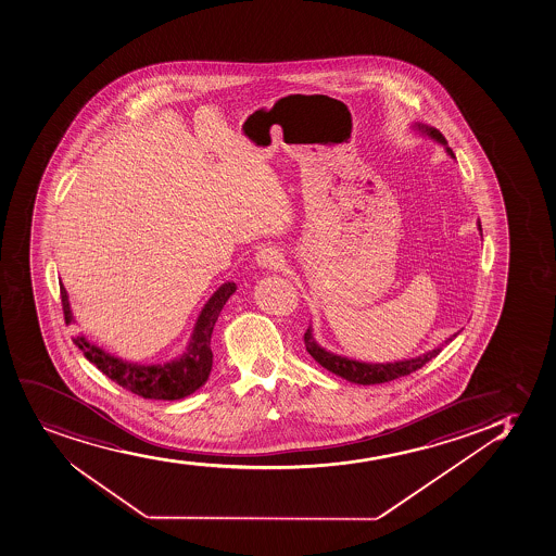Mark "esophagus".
Returning a JSON list of instances; mask_svg holds the SVG:
<instances>
[{
	"instance_id": "obj_1",
	"label": "esophagus",
	"mask_w": 556,
	"mask_h": 556,
	"mask_svg": "<svg viewBox=\"0 0 556 556\" xmlns=\"http://www.w3.org/2000/svg\"><path fill=\"white\" fill-rule=\"evenodd\" d=\"M255 261H257L261 268H279L282 263V253L277 250V248H274V245H264V248H261L257 255H255Z\"/></svg>"
}]
</instances>
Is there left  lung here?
Returning <instances> with one entry per match:
<instances>
[{
	"instance_id": "8db88e82",
	"label": "left lung",
	"mask_w": 556,
	"mask_h": 556,
	"mask_svg": "<svg viewBox=\"0 0 556 556\" xmlns=\"http://www.w3.org/2000/svg\"><path fill=\"white\" fill-rule=\"evenodd\" d=\"M418 128L428 131L431 138L444 144L446 152H448L452 157H455L454 152L450 149L441 131L435 130V128H425V126H418ZM478 226L479 231H481V222H479ZM457 334H459V332H457ZM457 334L452 336V338H448L444 343H450ZM305 346L312 358L316 359L317 364L321 365V367L330 370V372H334L338 377L345 378L349 382L362 383V386L386 383L391 382V380H396V378L407 377V375H412L415 370L420 369L422 365L428 364L430 359L435 358L437 354L442 351V346H437V349H433L430 353L422 354V356H418V358L394 362V364H362V362H356V359L341 358V356H336V354L327 353L325 349H321V346L317 345L316 341H314L311 329L305 332Z\"/></svg>"
}]
</instances>
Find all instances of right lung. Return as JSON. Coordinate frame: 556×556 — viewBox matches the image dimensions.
Masks as SVG:
<instances>
[{
	"instance_id": "right-lung-1",
	"label": "right lung",
	"mask_w": 556,
	"mask_h": 556,
	"mask_svg": "<svg viewBox=\"0 0 556 556\" xmlns=\"http://www.w3.org/2000/svg\"><path fill=\"white\" fill-rule=\"evenodd\" d=\"M235 290H237L235 282H226L213 293V298L207 301V305L203 306L202 314L198 317L187 353L173 364H128L110 356L99 346L90 345L84 336H75L73 343L83 351L84 356L90 359L91 364L96 365L97 369L101 370L102 375L112 378L126 391L152 401H179L207 382L211 367H213V353H211L213 327L227 299L231 298ZM60 299H62L64 321L70 325L73 316L67 303L66 288L62 285H60Z\"/></svg>"
}]
</instances>
